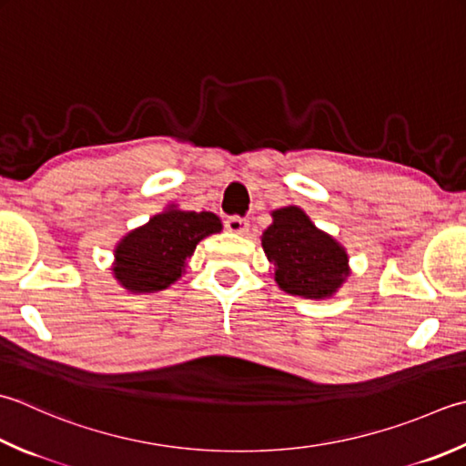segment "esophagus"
I'll list each match as a JSON object with an SVG mask.
<instances>
[{
	"mask_svg": "<svg viewBox=\"0 0 466 466\" xmlns=\"http://www.w3.org/2000/svg\"><path fill=\"white\" fill-rule=\"evenodd\" d=\"M248 228H250V224H248V220H246V218L232 216V218H228V220H226V230L232 232V234H246V232H248Z\"/></svg>",
	"mask_w": 466,
	"mask_h": 466,
	"instance_id": "obj_1",
	"label": "esophagus"
}]
</instances>
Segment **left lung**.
<instances>
[{"label":"left lung","mask_w":466,"mask_h":466,"mask_svg":"<svg viewBox=\"0 0 466 466\" xmlns=\"http://www.w3.org/2000/svg\"><path fill=\"white\" fill-rule=\"evenodd\" d=\"M262 248L275 264L277 285L289 295L327 299L350 277L343 246L319 230L297 206L272 212V224L262 232Z\"/></svg>","instance_id":"1"}]
</instances>
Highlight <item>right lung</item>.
<instances>
[{
  "label": "right lung",
  "mask_w": 466,
  "mask_h": 466,
  "mask_svg": "<svg viewBox=\"0 0 466 466\" xmlns=\"http://www.w3.org/2000/svg\"><path fill=\"white\" fill-rule=\"evenodd\" d=\"M220 230V218L212 212L169 206L116 244L113 275L129 293H157L181 277L198 242Z\"/></svg>",
  "instance_id": "obj_1"
}]
</instances>
